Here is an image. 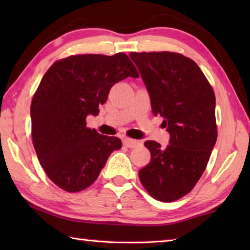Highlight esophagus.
Masks as SVG:
<instances>
[{
  "instance_id": "1",
  "label": "esophagus",
  "mask_w": 250,
  "mask_h": 250,
  "mask_svg": "<svg viewBox=\"0 0 250 250\" xmlns=\"http://www.w3.org/2000/svg\"><path fill=\"white\" fill-rule=\"evenodd\" d=\"M124 145L126 147H130V149H132V147H135V146H138L139 145H140V142H139L138 140H133V139L125 138L124 139Z\"/></svg>"
}]
</instances>
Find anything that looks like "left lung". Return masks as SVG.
<instances>
[{
  "instance_id": "obj_1",
  "label": "left lung",
  "mask_w": 250,
  "mask_h": 250,
  "mask_svg": "<svg viewBox=\"0 0 250 250\" xmlns=\"http://www.w3.org/2000/svg\"><path fill=\"white\" fill-rule=\"evenodd\" d=\"M150 95L152 112L164 119L170 145L146 141L149 164L139 171L146 192L174 202L192 191L217 139L215 94L191 58L173 52L130 53Z\"/></svg>"
}]
</instances>
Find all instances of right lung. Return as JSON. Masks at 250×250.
<instances>
[{
	"label": "right lung",
	"mask_w": 250,
	"mask_h": 250,
	"mask_svg": "<svg viewBox=\"0 0 250 250\" xmlns=\"http://www.w3.org/2000/svg\"><path fill=\"white\" fill-rule=\"evenodd\" d=\"M139 74L125 53L73 55L46 71L31 104L32 139L49 180L66 192H80L94 183L109 155L119 150L117 137L86 126L97 116L113 84Z\"/></svg>",
	"instance_id": "obj_1"
}]
</instances>
